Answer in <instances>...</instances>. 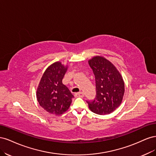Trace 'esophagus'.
Returning a JSON list of instances; mask_svg holds the SVG:
<instances>
[{"instance_id": "esophagus-1", "label": "esophagus", "mask_w": 156, "mask_h": 156, "mask_svg": "<svg viewBox=\"0 0 156 156\" xmlns=\"http://www.w3.org/2000/svg\"><path fill=\"white\" fill-rule=\"evenodd\" d=\"M75 97H79V98H83L84 96V94L82 92H80L78 93H76L75 94Z\"/></svg>"}]
</instances>
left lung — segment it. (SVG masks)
Returning a JSON list of instances; mask_svg holds the SVG:
<instances>
[{
  "mask_svg": "<svg viewBox=\"0 0 156 156\" xmlns=\"http://www.w3.org/2000/svg\"><path fill=\"white\" fill-rule=\"evenodd\" d=\"M88 64L95 75L96 88V98L87 101L89 108L97 115L110 114L121 104L125 90L124 80L115 66L104 57L94 56Z\"/></svg>",
  "mask_w": 156,
  "mask_h": 156,
  "instance_id": "obj_1",
  "label": "left lung"
}]
</instances>
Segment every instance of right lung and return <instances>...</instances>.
<instances>
[{"label":"right lung","instance_id":"add662e5","mask_svg":"<svg viewBox=\"0 0 156 156\" xmlns=\"http://www.w3.org/2000/svg\"><path fill=\"white\" fill-rule=\"evenodd\" d=\"M68 67L60 62L51 64L42 75L36 91L40 106L50 114L60 115L66 111L74 98L62 83Z\"/></svg>","mask_w":156,"mask_h":156}]
</instances>
